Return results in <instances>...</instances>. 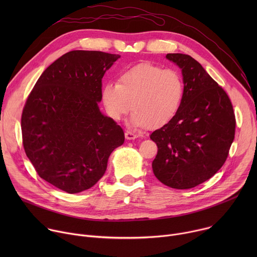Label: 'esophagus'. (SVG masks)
Listing matches in <instances>:
<instances>
[{"mask_svg": "<svg viewBox=\"0 0 257 257\" xmlns=\"http://www.w3.org/2000/svg\"><path fill=\"white\" fill-rule=\"evenodd\" d=\"M125 138H126L127 140H134L135 138H137V135H136L134 132L126 131V132H125Z\"/></svg>", "mask_w": 257, "mask_h": 257, "instance_id": "34e87169", "label": "esophagus"}]
</instances>
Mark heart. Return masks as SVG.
Returning a JSON list of instances; mask_svg holds the SVG:
<instances>
[{
    "label": "heart",
    "mask_w": 257,
    "mask_h": 257,
    "mask_svg": "<svg viewBox=\"0 0 257 257\" xmlns=\"http://www.w3.org/2000/svg\"><path fill=\"white\" fill-rule=\"evenodd\" d=\"M184 89L177 71L144 63L122 72L119 82L104 83L100 95L106 114L113 120H122L132 107V127L159 128L178 113Z\"/></svg>",
    "instance_id": "obj_1"
}]
</instances>
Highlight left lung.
<instances>
[{
	"label": "left lung",
	"instance_id": "8db88e82",
	"mask_svg": "<svg viewBox=\"0 0 257 257\" xmlns=\"http://www.w3.org/2000/svg\"><path fill=\"white\" fill-rule=\"evenodd\" d=\"M166 58L181 69L184 96L176 116L151 134L158 145L155 176L175 189H190L210 179L227 160L235 137V115L226 91L185 54Z\"/></svg>",
	"mask_w": 257,
	"mask_h": 257
}]
</instances>
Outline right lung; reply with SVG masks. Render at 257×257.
<instances>
[{
    "label": "right lung",
    "mask_w": 257,
    "mask_h": 257,
    "mask_svg": "<svg viewBox=\"0 0 257 257\" xmlns=\"http://www.w3.org/2000/svg\"><path fill=\"white\" fill-rule=\"evenodd\" d=\"M120 55L71 51L36 81L23 108L24 151L40 177L70 194L103 176L123 129L99 109L101 79Z\"/></svg>",
    "instance_id": "right-lung-1"
}]
</instances>
